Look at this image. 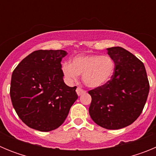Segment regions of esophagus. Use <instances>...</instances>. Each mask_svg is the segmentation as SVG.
<instances>
[{"label": "esophagus", "mask_w": 156, "mask_h": 156, "mask_svg": "<svg viewBox=\"0 0 156 156\" xmlns=\"http://www.w3.org/2000/svg\"><path fill=\"white\" fill-rule=\"evenodd\" d=\"M76 94H77V95H78V96H80V95H82L83 94H84L85 92H86L84 90L81 89L80 87H77L76 90Z\"/></svg>", "instance_id": "1"}]
</instances>
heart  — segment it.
<instances>
[{
  "label": "heart",
  "mask_w": 156,
  "mask_h": 156,
  "mask_svg": "<svg viewBox=\"0 0 156 156\" xmlns=\"http://www.w3.org/2000/svg\"><path fill=\"white\" fill-rule=\"evenodd\" d=\"M115 64L112 58L100 55H78L71 63L62 64V72L69 83L75 82L82 74L83 83L90 88H98L106 84L115 73Z\"/></svg>",
  "instance_id": "1"
}]
</instances>
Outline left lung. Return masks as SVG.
Listing matches in <instances>:
<instances>
[{
    "mask_svg": "<svg viewBox=\"0 0 156 156\" xmlns=\"http://www.w3.org/2000/svg\"><path fill=\"white\" fill-rule=\"evenodd\" d=\"M107 54L115 62V73L106 84L88 92L92 98L89 113L98 126L118 129L140 115L149 83L144 64L133 54L121 47L107 48Z\"/></svg>",
    "mask_w": 156,
    "mask_h": 156,
    "instance_id": "1",
    "label": "left lung"
}]
</instances>
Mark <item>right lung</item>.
<instances>
[{
    "instance_id": "obj_1",
    "label": "right lung",
    "mask_w": 156,
    "mask_h": 156,
    "mask_svg": "<svg viewBox=\"0 0 156 156\" xmlns=\"http://www.w3.org/2000/svg\"><path fill=\"white\" fill-rule=\"evenodd\" d=\"M63 50L32 52L12 73L10 96L16 113L29 127L48 132L57 129L78 98L76 87L65 83Z\"/></svg>"
}]
</instances>
